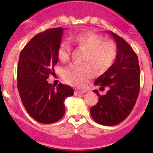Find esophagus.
Here are the masks:
<instances>
[{
    "label": "esophagus",
    "instance_id": "obj_1",
    "mask_svg": "<svg viewBox=\"0 0 153 153\" xmlns=\"http://www.w3.org/2000/svg\"><path fill=\"white\" fill-rule=\"evenodd\" d=\"M86 90H76L75 92H74V95L75 96H78L79 95V94H82V93H86Z\"/></svg>",
    "mask_w": 153,
    "mask_h": 153
}]
</instances>
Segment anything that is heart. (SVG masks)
Wrapping results in <instances>:
<instances>
[{"instance_id":"1","label":"heart","mask_w":153,"mask_h":153,"mask_svg":"<svg viewBox=\"0 0 153 153\" xmlns=\"http://www.w3.org/2000/svg\"><path fill=\"white\" fill-rule=\"evenodd\" d=\"M71 40L78 47L86 51L83 61L92 65L98 72L108 70L117 58V48L114 42L103 41V37L100 35L93 32H83L72 36ZM70 54V44L63 40L58 47V57L61 61L66 62L69 60ZM93 74L94 71L88 63L71 64L63 70V76L69 84L83 87Z\"/></svg>"}]
</instances>
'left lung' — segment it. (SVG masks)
Masks as SVG:
<instances>
[{"label":"left lung","mask_w":153,"mask_h":153,"mask_svg":"<svg viewBox=\"0 0 153 153\" xmlns=\"http://www.w3.org/2000/svg\"><path fill=\"white\" fill-rule=\"evenodd\" d=\"M117 43L116 61L94 85L100 89L108 88L106 95H100L99 101L90 109V114L97 123L114 126L123 122L129 115L140 93V70L138 56L124 39L112 31L109 32Z\"/></svg>","instance_id":"8db88e82"}]
</instances>
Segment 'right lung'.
<instances>
[{
  "mask_svg": "<svg viewBox=\"0 0 153 153\" xmlns=\"http://www.w3.org/2000/svg\"><path fill=\"white\" fill-rule=\"evenodd\" d=\"M63 28H51L36 34L21 51L17 66V89L28 114L40 123H53L65 113L64 101L74 95L68 85L56 87L47 81L54 74Z\"/></svg>",
  "mask_w": 153,
  "mask_h": 153,
  "instance_id": "right-lung-1",
  "label": "right lung"
}]
</instances>
